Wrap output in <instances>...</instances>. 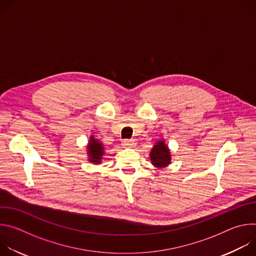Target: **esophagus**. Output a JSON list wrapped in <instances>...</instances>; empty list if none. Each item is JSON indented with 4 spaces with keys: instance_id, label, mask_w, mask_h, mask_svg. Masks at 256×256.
I'll list each match as a JSON object with an SVG mask.
<instances>
[{
    "instance_id": "34e87169",
    "label": "esophagus",
    "mask_w": 256,
    "mask_h": 256,
    "mask_svg": "<svg viewBox=\"0 0 256 256\" xmlns=\"http://www.w3.org/2000/svg\"><path fill=\"white\" fill-rule=\"evenodd\" d=\"M136 140H124V142H122V144H124V148H134V146H136Z\"/></svg>"
}]
</instances>
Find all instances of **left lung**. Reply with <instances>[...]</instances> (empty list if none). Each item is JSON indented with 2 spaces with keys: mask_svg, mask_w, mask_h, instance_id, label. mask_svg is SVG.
<instances>
[{
  "mask_svg": "<svg viewBox=\"0 0 256 256\" xmlns=\"http://www.w3.org/2000/svg\"><path fill=\"white\" fill-rule=\"evenodd\" d=\"M152 164L157 168H164L171 163L170 151L165 140H158L150 153Z\"/></svg>",
  "mask_w": 256,
  "mask_h": 256,
  "instance_id": "left-lung-1",
  "label": "left lung"
}]
</instances>
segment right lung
I'll return each instance as SVG.
<instances>
[{
	"label": "right lung",
	"mask_w": 256,
	"mask_h": 256,
	"mask_svg": "<svg viewBox=\"0 0 256 256\" xmlns=\"http://www.w3.org/2000/svg\"><path fill=\"white\" fill-rule=\"evenodd\" d=\"M87 154L89 156V161L92 163H100L102 156L104 154L103 144L96 140L93 136H90V140L87 146Z\"/></svg>",
	"instance_id": "obj_1"
}]
</instances>
